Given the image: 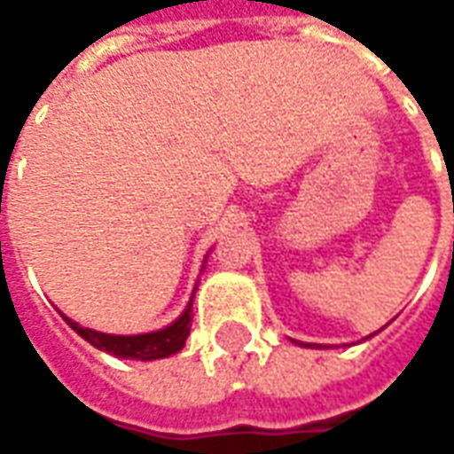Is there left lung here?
Wrapping results in <instances>:
<instances>
[{"mask_svg": "<svg viewBox=\"0 0 454 454\" xmlns=\"http://www.w3.org/2000/svg\"><path fill=\"white\" fill-rule=\"evenodd\" d=\"M299 345H304V342H299ZM306 348H314L311 342H306ZM316 348H321V345H316Z\"/></svg>", "mask_w": 454, "mask_h": 454, "instance_id": "8db88e82", "label": "left lung"}]
</instances>
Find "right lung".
Listing matches in <instances>:
<instances>
[{
	"label": "right lung",
	"instance_id": "right-lung-1",
	"mask_svg": "<svg viewBox=\"0 0 454 454\" xmlns=\"http://www.w3.org/2000/svg\"><path fill=\"white\" fill-rule=\"evenodd\" d=\"M192 299H189V306L184 309V314L179 316L175 324H169L168 328L162 331H153V333L143 335H109L99 333V331H92V328H82L80 324H74L73 318L63 316L65 324L70 325L73 331L82 335L84 340L99 348V350L109 352V355H116V357H126V360H160V357H169L184 348L187 342L189 328H192Z\"/></svg>",
	"mask_w": 454,
	"mask_h": 454
}]
</instances>
